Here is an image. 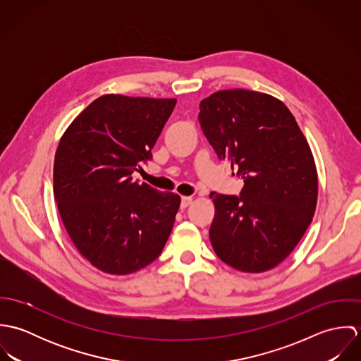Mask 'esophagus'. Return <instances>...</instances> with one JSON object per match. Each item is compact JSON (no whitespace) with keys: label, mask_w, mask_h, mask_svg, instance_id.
<instances>
[{"label":"esophagus","mask_w":361,"mask_h":361,"mask_svg":"<svg viewBox=\"0 0 361 361\" xmlns=\"http://www.w3.org/2000/svg\"><path fill=\"white\" fill-rule=\"evenodd\" d=\"M193 203V196H183L180 202V208H186Z\"/></svg>","instance_id":"1"}]
</instances>
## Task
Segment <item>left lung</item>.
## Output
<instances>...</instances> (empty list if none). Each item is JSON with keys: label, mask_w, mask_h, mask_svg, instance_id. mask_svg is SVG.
<instances>
[{"label": "left lung", "mask_w": 361, "mask_h": 361, "mask_svg": "<svg viewBox=\"0 0 361 361\" xmlns=\"http://www.w3.org/2000/svg\"><path fill=\"white\" fill-rule=\"evenodd\" d=\"M199 121L216 155L245 180L240 196L209 195L212 249L238 271H269L293 252L315 212L318 175L307 139L281 100L246 89L202 100Z\"/></svg>", "instance_id": "1"}]
</instances>
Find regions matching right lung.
Masks as SVG:
<instances>
[{
  "label": "right lung",
  "mask_w": 361,
  "mask_h": 361,
  "mask_svg": "<svg viewBox=\"0 0 361 361\" xmlns=\"http://www.w3.org/2000/svg\"><path fill=\"white\" fill-rule=\"evenodd\" d=\"M176 99L104 94L63 132L54 159V197L79 252L109 275L133 274L158 257L180 196L137 183L132 172L152 149Z\"/></svg>",
  "instance_id": "right-lung-1"
}]
</instances>
